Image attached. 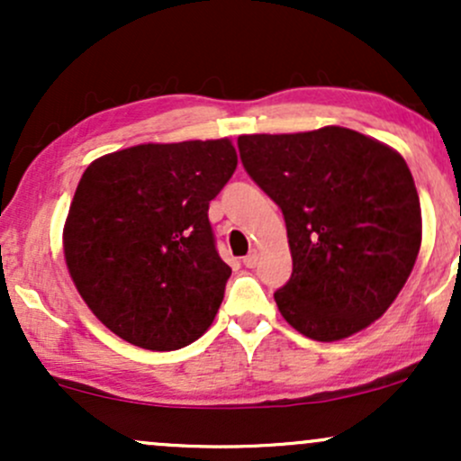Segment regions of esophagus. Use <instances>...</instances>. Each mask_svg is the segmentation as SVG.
<instances>
[{"instance_id": "esophagus-1", "label": "esophagus", "mask_w": 461, "mask_h": 461, "mask_svg": "<svg viewBox=\"0 0 461 461\" xmlns=\"http://www.w3.org/2000/svg\"><path fill=\"white\" fill-rule=\"evenodd\" d=\"M258 260H260V251H258V249H253L251 253H249V256H245V267L247 268H256L258 267Z\"/></svg>"}]
</instances>
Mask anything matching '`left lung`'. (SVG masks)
Instances as JSON below:
<instances>
[{
	"mask_svg": "<svg viewBox=\"0 0 461 461\" xmlns=\"http://www.w3.org/2000/svg\"><path fill=\"white\" fill-rule=\"evenodd\" d=\"M238 149L284 212L293 277L275 303L285 322L333 342L382 319L422 240L420 201L403 156L340 125L242 134Z\"/></svg>",
	"mask_w": 461,
	"mask_h": 461,
	"instance_id": "obj_1",
	"label": "left lung"
}]
</instances>
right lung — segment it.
I'll use <instances>...</instances> for the list:
<instances>
[{
  "label": "right lung",
  "mask_w": 461,
  "mask_h": 461,
  "mask_svg": "<svg viewBox=\"0 0 461 461\" xmlns=\"http://www.w3.org/2000/svg\"><path fill=\"white\" fill-rule=\"evenodd\" d=\"M230 139L142 142L97 158L79 179L62 251L79 297L130 345L176 351L212 325L231 268L210 201L236 171Z\"/></svg>",
  "instance_id": "obj_1"
}]
</instances>
